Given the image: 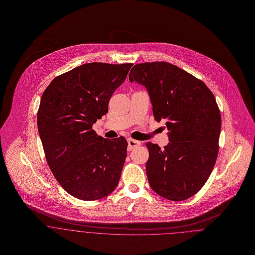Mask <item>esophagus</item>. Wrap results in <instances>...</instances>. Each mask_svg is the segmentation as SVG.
<instances>
[{"mask_svg":"<svg viewBox=\"0 0 255 255\" xmlns=\"http://www.w3.org/2000/svg\"><path fill=\"white\" fill-rule=\"evenodd\" d=\"M141 144V141H136L133 139H128V150H132L133 148L139 146Z\"/></svg>","mask_w":255,"mask_h":255,"instance_id":"esophagus-1","label":"esophagus"}]
</instances>
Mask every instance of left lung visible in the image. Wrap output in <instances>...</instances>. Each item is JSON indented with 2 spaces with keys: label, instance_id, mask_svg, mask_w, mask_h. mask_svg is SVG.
<instances>
[{
  "label": "left lung",
  "instance_id": "8db88e82",
  "mask_svg": "<svg viewBox=\"0 0 255 255\" xmlns=\"http://www.w3.org/2000/svg\"><path fill=\"white\" fill-rule=\"evenodd\" d=\"M129 80L146 88L154 119H164L169 131L163 149L146 142L151 189L174 201L193 197L209 178L219 151L221 114L214 95L201 80L165 61L134 65Z\"/></svg>",
  "mask_w": 255,
  "mask_h": 255
}]
</instances>
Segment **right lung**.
Returning a JSON list of instances; mask_svg holds the SVG:
<instances>
[{"label": "right lung", "instance_id": "obj_1", "mask_svg": "<svg viewBox=\"0 0 255 255\" xmlns=\"http://www.w3.org/2000/svg\"><path fill=\"white\" fill-rule=\"evenodd\" d=\"M133 63L91 62L57 76L44 91L37 126L45 156L59 185L71 196L97 200L118 185L128 142L98 136L93 124Z\"/></svg>", "mask_w": 255, "mask_h": 255}]
</instances>
